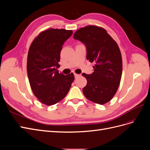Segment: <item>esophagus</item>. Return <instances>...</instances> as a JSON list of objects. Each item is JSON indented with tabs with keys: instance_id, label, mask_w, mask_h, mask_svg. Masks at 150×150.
Here are the masks:
<instances>
[{
	"instance_id": "esophagus-1",
	"label": "esophagus",
	"mask_w": 150,
	"mask_h": 150,
	"mask_svg": "<svg viewBox=\"0 0 150 150\" xmlns=\"http://www.w3.org/2000/svg\"><path fill=\"white\" fill-rule=\"evenodd\" d=\"M74 77H75V78H78L79 76H80L81 75L80 74H76V73H74Z\"/></svg>"
}]
</instances>
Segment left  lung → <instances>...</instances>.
Listing matches in <instances>:
<instances>
[{"mask_svg": "<svg viewBox=\"0 0 150 150\" xmlns=\"http://www.w3.org/2000/svg\"><path fill=\"white\" fill-rule=\"evenodd\" d=\"M86 47V59L94 62V72L83 73L87 84L83 89L86 98L95 103L104 104L115 96L122 74V58L117 43L105 29L89 25L74 34Z\"/></svg>", "mask_w": 150, "mask_h": 150, "instance_id": "1", "label": "left lung"}]
</instances>
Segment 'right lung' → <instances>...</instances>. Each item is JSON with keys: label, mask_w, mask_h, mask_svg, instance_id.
I'll list each match as a JSON object with an SVG mask.
<instances>
[{"label": "right lung", "mask_w": 150, "mask_h": 150, "mask_svg": "<svg viewBox=\"0 0 150 150\" xmlns=\"http://www.w3.org/2000/svg\"><path fill=\"white\" fill-rule=\"evenodd\" d=\"M72 34L71 30L49 29L40 33L29 49L27 70L30 87L39 101L47 106L62 100L74 80L73 73L65 76L57 70L63 44Z\"/></svg>", "instance_id": "obj_1"}]
</instances>
